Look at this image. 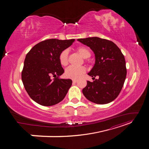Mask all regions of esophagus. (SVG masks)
<instances>
[{
  "label": "esophagus",
  "mask_w": 149,
  "mask_h": 149,
  "mask_svg": "<svg viewBox=\"0 0 149 149\" xmlns=\"http://www.w3.org/2000/svg\"><path fill=\"white\" fill-rule=\"evenodd\" d=\"M78 82V79H73V83H76Z\"/></svg>",
  "instance_id": "1"
}]
</instances>
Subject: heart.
I'll use <instances>...</instances> for the list:
<instances>
[{"label":"heart","instance_id":"heart-1","mask_svg":"<svg viewBox=\"0 0 149 149\" xmlns=\"http://www.w3.org/2000/svg\"><path fill=\"white\" fill-rule=\"evenodd\" d=\"M76 50L84 59H87L91 56V52L87 48L79 47L76 49ZM58 59H59V61L62 66H65L68 65V49H64L60 53ZM85 68L83 66H69L67 68L65 71V76L68 78L76 79L79 78L81 76L85 73Z\"/></svg>","mask_w":149,"mask_h":149}]
</instances>
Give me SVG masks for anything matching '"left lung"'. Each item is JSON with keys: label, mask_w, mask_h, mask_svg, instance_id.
Masks as SVG:
<instances>
[{"label": "left lung", "mask_w": 149, "mask_h": 149, "mask_svg": "<svg viewBox=\"0 0 149 149\" xmlns=\"http://www.w3.org/2000/svg\"><path fill=\"white\" fill-rule=\"evenodd\" d=\"M90 47L95 54V64L88 75L93 82L87 81L83 89L84 96L93 102L104 104L118 96L126 78L125 58L120 49L110 40L99 37L78 39Z\"/></svg>", "instance_id": "left-lung-1"}]
</instances>
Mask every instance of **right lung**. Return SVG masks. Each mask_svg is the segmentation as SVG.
I'll return each mask as SVG.
<instances>
[{"mask_svg":"<svg viewBox=\"0 0 149 149\" xmlns=\"http://www.w3.org/2000/svg\"><path fill=\"white\" fill-rule=\"evenodd\" d=\"M74 41L45 40L35 45L26 54L22 80L29 96L39 104L51 106L59 103L71 86V79L59 78L64 70L58 57Z\"/></svg>","mask_w":149,"mask_h":149,"instance_id":"right-lung-1","label":"right lung"}]
</instances>
